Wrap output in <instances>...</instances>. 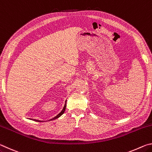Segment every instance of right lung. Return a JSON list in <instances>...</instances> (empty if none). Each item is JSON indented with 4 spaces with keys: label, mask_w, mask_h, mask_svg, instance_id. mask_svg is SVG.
<instances>
[{
    "label": "right lung",
    "mask_w": 152,
    "mask_h": 152,
    "mask_svg": "<svg viewBox=\"0 0 152 152\" xmlns=\"http://www.w3.org/2000/svg\"><path fill=\"white\" fill-rule=\"evenodd\" d=\"M66 104H65V105H64V109H63V110H61V111L59 113V114L57 115V116L56 117H55L54 118H53V119H51V120H54V119H58V117H60L61 115H63L64 114V111H65V110H66ZM33 121H38V120H35V119H33Z\"/></svg>",
    "instance_id": "right-lung-1"
}]
</instances>
